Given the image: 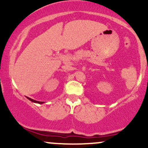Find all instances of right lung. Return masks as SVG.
Wrapping results in <instances>:
<instances>
[{
  "label": "right lung",
  "instance_id": "add662e5",
  "mask_svg": "<svg viewBox=\"0 0 148 148\" xmlns=\"http://www.w3.org/2000/svg\"><path fill=\"white\" fill-rule=\"evenodd\" d=\"M27 98H28V99H29V100H30V101H33V102L38 103H43V101H36V100H34V99H30V98H29V97H27Z\"/></svg>",
  "mask_w": 148,
  "mask_h": 148
}]
</instances>
